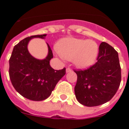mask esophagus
Segmentation results:
<instances>
[{
  "mask_svg": "<svg viewBox=\"0 0 129 129\" xmlns=\"http://www.w3.org/2000/svg\"><path fill=\"white\" fill-rule=\"evenodd\" d=\"M71 69H70V68H66V73H69V72H71Z\"/></svg>",
  "mask_w": 129,
  "mask_h": 129,
  "instance_id": "1",
  "label": "esophagus"
}]
</instances>
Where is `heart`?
Returning <instances> with one entry per match:
<instances>
[{"instance_id": "b5f03b06", "label": "heart", "mask_w": 129, "mask_h": 129, "mask_svg": "<svg viewBox=\"0 0 129 129\" xmlns=\"http://www.w3.org/2000/svg\"><path fill=\"white\" fill-rule=\"evenodd\" d=\"M57 50L56 54L61 59L72 60L73 64L80 69L91 66L98 54L96 42L73 37L59 41Z\"/></svg>"}]
</instances>
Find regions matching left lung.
Masks as SVG:
<instances>
[{
  "mask_svg": "<svg viewBox=\"0 0 129 129\" xmlns=\"http://www.w3.org/2000/svg\"><path fill=\"white\" fill-rule=\"evenodd\" d=\"M75 72L77 75L75 94L80 104L93 107L106 103L115 94L121 79L117 52L102 42L97 62L88 70Z\"/></svg>",
  "mask_w": 129,
  "mask_h": 129,
  "instance_id": "left-lung-1",
  "label": "left lung"
}]
</instances>
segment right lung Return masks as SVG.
<instances>
[{
    "instance_id": "right-lung-1",
    "label": "right lung",
    "mask_w": 129,
    "mask_h": 129,
    "mask_svg": "<svg viewBox=\"0 0 129 129\" xmlns=\"http://www.w3.org/2000/svg\"><path fill=\"white\" fill-rule=\"evenodd\" d=\"M46 36L37 35L23 39L14 47L9 60V75L13 86L21 96L33 101L48 98L66 74V68L54 70L50 66L53 54L48 43V54L44 59L35 58L28 50V44L32 39H44Z\"/></svg>"
}]
</instances>
